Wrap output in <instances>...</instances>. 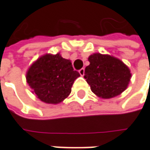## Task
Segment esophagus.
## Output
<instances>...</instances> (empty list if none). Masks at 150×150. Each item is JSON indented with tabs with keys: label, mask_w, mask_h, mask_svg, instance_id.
<instances>
[{
	"label": "esophagus",
	"mask_w": 150,
	"mask_h": 150,
	"mask_svg": "<svg viewBox=\"0 0 150 150\" xmlns=\"http://www.w3.org/2000/svg\"><path fill=\"white\" fill-rule=\"evenodd\" d=\"M79 73H80L81 76H83V75H85V69H84V68H81V69L79 70Z\"/></svg>",
	"instance_id": "obj_1"
}]
</instances>
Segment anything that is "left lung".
<instances>
[{"mask_svg":"<svg viewBox=\"0 0 150 150\" xmlns=\"http://www.w3.org/2000/svg\"><path fill=\"white\" fill-rule=\"evenodd\" d=\"M88 59L90 65L85 67L84 77L93 93L110 99L125 91L131 74L121 60L100 53L91 54Z\"/></svg>","mask_w":150,"mask_h":150,"instance_id":"obj_1","label":"left lung"}]
</instances>
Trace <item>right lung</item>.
I'll use <instances>...</instances> for the list:
<instances>
[{"label":"right lung","instance_id":"right-lung-1","mask_svg":"<svg viewBox=\"0 0 150 150\" xmlns=\"http://www.w3.org/2000/svg\"><path fill=\"white\" fill-rule=\"evenodd\" d=\"M80 73L74 70L69 59L59 54H45L30 67L26 80L41 101L58 104L71 92V87Z\"/></svg>","mask_w":150,"mask_h":150}]
</instances>
